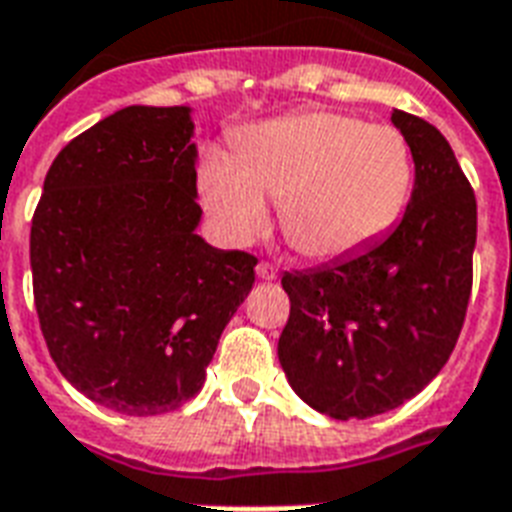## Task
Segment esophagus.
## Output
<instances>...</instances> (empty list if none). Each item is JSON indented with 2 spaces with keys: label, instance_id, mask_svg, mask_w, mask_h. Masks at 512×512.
Listing matches in <instances>:
<instances>
[{
  "label": "esophagus",
  "instance_id": "34e87169",
  "mask_svg": "<svg viewBox=\"0 0 512 512\" xmlns=\"http://www.w3.org/2000/svg\"><path fill=\"white\" fill-rule=\"evenodd\" d=\"M257 276H260L263 282H273V279L279 276V271H276L271 263H257Z\"/></svg>",
  "mask_w": 512,
  "mask_h": 512
}]
</instances>
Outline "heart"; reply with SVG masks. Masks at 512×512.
Returning <instances> with one entry per match:
<instances>
[{
  "label": "heart",
  "instance_id": "b5f03b06",
  "mask_svg": "<svg viewBox=\"0 0 512 512\" xmlns=\"http://www.w3.org/2000/svg\"><path fill=\"white\" fill-rule=\"evenodd\" d=\"M411 187L405 136L333 109L268 120L241 139L239 158L212 147L198 166L201 201L225 239L255 241L268 225V198L279 204L284 239L311 260H341L376 244Z\"/></svg>",
  "mask_w": 512,
  "mask_h": 512
}]
</instances>
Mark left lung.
<instances>
[{
    "label": "left lung",
    "instance_id": "left-lung-1",
    "mask_svg": "<svg viewBox=\"0 0 512 512\" xmlns=\"http://www.w3.org/2000/svg\"><path fill=\"white\" fill-rule=\"evenodd\" d=\"M416 179L386 239L322 268L284 273L287 381L314 411L370 419L411 400L446 365L473 290L475 193L446 136L392 112Z\"/></svg>",
    "mask_w": 512,
    "mask_h": 512
}]
</instances>
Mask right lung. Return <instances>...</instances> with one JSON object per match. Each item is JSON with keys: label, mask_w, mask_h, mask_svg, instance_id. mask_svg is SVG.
<instances>
[{"label": "right lung", "mask_w": 512, "mask_h": 512, "mask_svg": "<svg viewBox=\"0 0 512 512\" xmlns=\"http://www.w3.org/2000/svg\"><path fill=\"white\" fill-rule=\"evenodd\" d=\"M190 107L117 109L66 144L31 220L34 306L61 376L158 416L193 400L257 257L206 244Z\"/></svg>", "instance_id": "1"}]
</instances>
